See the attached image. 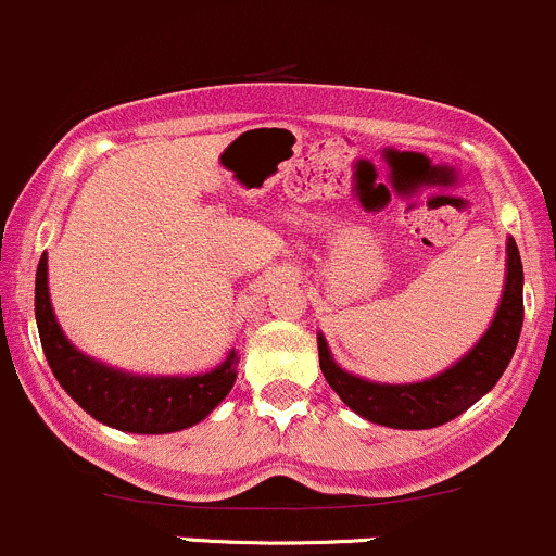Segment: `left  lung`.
I'll list each match as a JSON object with an SVG mask.
<instances>
[{
    "label": "left lung",
    "mask_w": 556,
    "mask_h": 556,
    "mask_svg": "<svg viewBox=\"0 0 556 556\" xmlns=\"http://www.w3.org/2000/svg\"><path fill=\"white\" fill-rule=\"evenodd\" d=\"M506 254V289H503V300L488 334L477 342L468 356L431 380L409 382V386H380V382L348 375L334 364L326 340L318 334L320 371L337 396L369 422H380L388 428H415V431L450 422L452 417L479 402L501 380L522 331L525 273L514 238H508Z\"/></svg>",
    "instance_id": "obj_1"
}]
</instances>
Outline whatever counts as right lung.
Instances as JSON below:
<instances>
[{"label": "right lung", "mask_w": 556, "mask_h": 556, "mask_svg": "<svg viewBox=\"0 0 556 556\" xmlns=\"http://www.w3.org/2000/svg\"><path fill=\"white\" fill-rule=\"evenodd\" d=\"M39 340L55 380L85 412L106 426L130 433H170L203 420L230 393L238 377V356L214 371L194 377H139L83 356L61 331L50 307L48 256L42 254L34 286Z\"/></svg>", "instance_id": "add662e5"}]
</instances>
